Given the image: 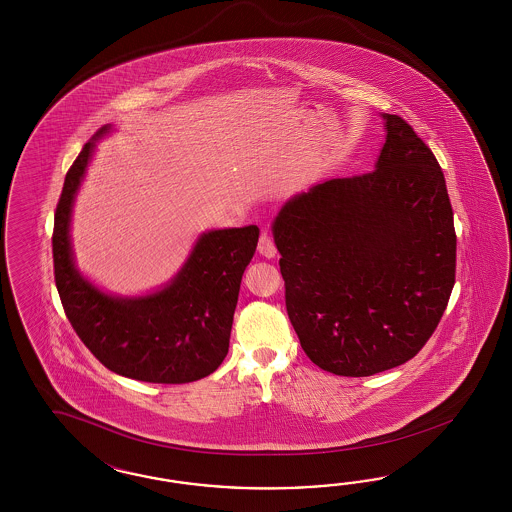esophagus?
I'll use <instances>...</instances> for the list:
<instances>
[{"label":"esophagus","instance_id":"obj_1","mask_svg":"<svg viewBox=\"0 0 512 512\" xmlns=\"http://www.w3.org/2000/svg\"><path fill=\"white\" fill-rule=\"evenodd\" d=\"M259 253L264 255V257H268V259H272V257H276V253H278V249H276V244H274V238L270 236V234L264 231L261 234V238H259Z\"/></svg>","mask_w":512,"mask_h":512}]
</instances>
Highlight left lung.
<instances>
[{
    "label": "left lung",
    "instance_id": "left-lung-1",
    "mask_svg": "<svg viewBox=\"0 0 512 512\" xmlns=\"http://www.w3.org/2000/svg\"><path fill=\"white\" fill-rule=\"evenodd\" d=\"M375 171L332 178L274 219L285 306L325 372L368 377L405 364L449 304L456 233L434 152L396 114Z\"/></svg>",
    "mask_w": 512,
    "mask_h": 512
}]
</instances>
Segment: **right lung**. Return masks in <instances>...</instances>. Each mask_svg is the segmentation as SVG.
<instances>
[{
    "label": "right lung",
    "mask_w": 512,
    "mask_h": 512,
    "mask_svg": "<svg viewBox=\"0 0 512 512\" xmlns=\"http://www.w3.org/2000/svg\"><path fill=\"white\" fill-rule=\"evenodd\" d=\"M103 125L67 171L54 214V279L78 338L110 372L182 385L216 372L229 353L242 274L255 255L259 227L202 234L186 264L152 295L122 298L99 291L75 268L71 212Z\"/></svg>",
    "instance_id": "add662e5"
}]
</instances>
